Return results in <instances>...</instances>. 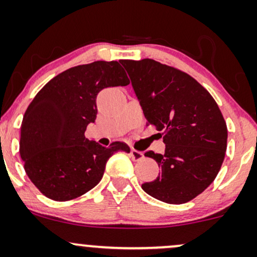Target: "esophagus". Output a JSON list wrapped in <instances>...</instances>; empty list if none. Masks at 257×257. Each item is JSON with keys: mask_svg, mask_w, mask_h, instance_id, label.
I'll return each instance as SVG.
<instances>
[{"mask_svg": "<svg viewBox=\"0 0 257 257\" xmlns=\"http://www.w3.org/2000/svg\"><path fill=\"white\" fill-rule=\"evenodd\" d=\"M131 157L133 158V160L134 161H139V160H141V159H144V153L136 151V149H132Z\"/></svg>", "mask_w": 257, "mask_h": 257, "instance_id": "1", "label": "esophagus"}]
</instances>
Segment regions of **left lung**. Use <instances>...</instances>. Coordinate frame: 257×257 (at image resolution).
I'll return each instance as SVG.
<instances>
[{
    "label": "left lung",
    "instance_id": "8db88e82",
    "mask_svg": "<svg viewBox=\"0 0 257 257\" xmlns=\"http://www.w3.org/2000/svg\"><path fill=\"white\" fill-rule=\"evenodd\" d=\"M147 124L162 132L164 154L149 151L160 175L142 190L168 204L192 200L215 180L226 151V123L209 91L183 71L153 59L121 60Z\"/></svg>",
    "mask_w": 257,
    "mask_h": 257
}]
</instances>
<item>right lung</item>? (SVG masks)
I'll return each instance as SVG.
<instances>
[{
	"instance_id": "1",
	"label": "right lung",
	"mask_w": 257,
	"mask_h": 257,
	"mask_svg": "<svg viewBox=\"0 0 257 257\" xmlns=\"http://www.w3.org/2000/svg\"><path fill=\"white\" fill-rule=\"evenodd\" d=\"M129 84L118 61L78 65L51 79L26 110L20 155L32 183L50 199L66 201L83 196L102 179L113 153L128 145L103 147L85 138L97 115L100 90Z\"/></svg>"
}]
</instances>
